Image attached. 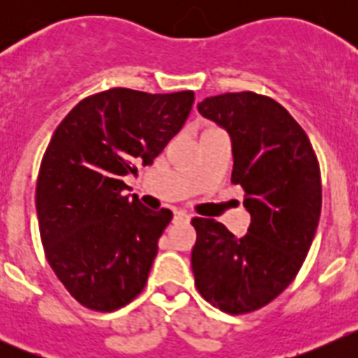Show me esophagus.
I'll list each match as a JSON object with an SVG mask.
<instances>
[{
	"instance_id": "esophagus-1",
	"label": "esophagus",
	"mask_w": 358,
	"mask_h": 358,
	"mask_svg": "<svg viewBox=\"0 0 358 358\" xmlns=\"http://www.w3.org/2000/svg\"><path fill=\"white\" fill-rule=\"evenodd\" d=\"M188 220H189V215L185 213V211H176V213H173V224L188 222Z\"/></svg>"
}]
</instances>
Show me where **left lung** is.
<instances>
[{
  "instance_id": "left-lung-1",
  "label": "left lung",
  "mask_w": 358,
  "mask_h": 358,
  "mask_svg": "<svg viewBox=\"0 0 358 358\" xmlns=\"http://www.w3.org/2000/svg\"><path fill=\"white\" fill-rule=\"evenodd\" d=\"M197 109L231 136V182L245 192L251 226L236 238L215 218L192 220L195 287L222 312L249 314L276 299L308 255L322 202L317 156L301 125L273 98L224 93Z\"/></svg>"
}]
</instances>
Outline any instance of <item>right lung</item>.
<instances>
[{
    "label": "right lung",
    "mask_w": 358,
    "mask_h": 358,
    "mask_svg": "<svg viewBox=\"0 0 358 358\" xmlns=\"http://www.w3.org/2000/svg\"><path fill=\"white\" fill-rule=\"evenodd\" d=\"M194 100V91L113 87L78 102L53 132L36 188L41 240L53 273L85 308L113 312L143 290L172 211L123 195V177L152 164Z\"/></svg>",
    "instance_id": "obj_1"
}]
</instances>
